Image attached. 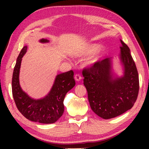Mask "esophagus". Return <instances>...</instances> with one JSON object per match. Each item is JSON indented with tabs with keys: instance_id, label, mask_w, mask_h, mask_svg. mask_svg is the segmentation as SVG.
<instances>
[{
	"instance_id": "1",
	"label": "esophagus",
	"mask_w": 149,
	"mask_h": 149,
	"mask_svg": "<svg viewBox=\"0 0 149 149\" xmlns=\"http://www.w3.org/2000/svg\"><path fill=\"white\" fill-rule=\"evenodd\" d=\"M75 79L77 81H79L81 79V76L79 74H76L75 75Z\"/></svg>"
}]
</instances>
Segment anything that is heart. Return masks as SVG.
<instances>
[{"label":"heart","instance_id":"heart-1","mask_svg":"<svg viewBox=\"0 0 149 149\" xmlns=\"http://www.w3.org/2000/svg\"><path fill=\"white\" fill-rule=\"evenodd\" d=\"M98 48H99V45L97 44H90L79 50L75 51L74 52V54L76 56H89V55L93 54V52H95ZM103 53H104V50L101 48L94 55H93L92 56H91L89 58L85 60V64L87 65H90L99 62L102 56Z\"/></svg>","mask_w":149,"mask_h":149}]
</instances>
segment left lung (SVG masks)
<instances>
[{"instance_id":"1","label":"left lung","mask_w":149,"mask_h":149,"mask_svg":"<svg viewBox=\"0 0 149 149\" xmlns=\"http://www.w3.org/2000/svg\"><path fill=\"white\" fill-rule=\"evenodd\" d=\"M120 41L122 76L114 77L110 58L97 62L82 72L90 107L96 114L106 120L131 109L139 90L138 72L130 50L122 40Z\"/></svg>"}]
</instances>
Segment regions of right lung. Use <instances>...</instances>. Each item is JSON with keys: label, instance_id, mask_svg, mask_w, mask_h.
<instances>
[{"label": "right lung", "instance_id": "obj_1", "mask_svg": "<svg viewBox=\"0 0 149 149\" xmlns=\"http://www.w3.org/2000/svg\"><path fill=\"white\" fill-rule=\"evenodd\" d=\"M39 41L49 42L46 39H42ZM27 48L25 46L22 49L14 69L12 90L14 102L21 114L29 120L41 123H53L62 116L65 96L75 85L74 72L70 70L57 75L49 94L41 99H32L22 89L19 81L22 57L26 53Z\"/></svg>", "mask_w": 149, "mask_h": 149}]
</instances>
